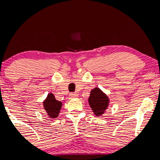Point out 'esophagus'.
<instances>
[{
  "label": "esophagus",
  "mask_w": 160,
  "mask_h": 160,
  "mask_svg": "<svg viewBox=\"0 0 160 160\" xmlns=\"http://www.w3.org/2000/svg\"><path fill=\"white\" fill-rule=\"evenodd\" d=\"M78 94H76V93H71V94H70V97H71V98H78Z\"/></svg>",
  "instance_id": "34e87169"
}]
</instances>
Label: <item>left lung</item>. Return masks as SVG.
Masks as SVG:
<instances>
[{"instance_id": "8db88e82", "label": "left lung", "mask_w": 160, "mask_h": 160, "mask_svg": "<svg viewBox=\"0 0 160 160\" xmlns=\"http://www.w3.org/2000/svg\"><path fill=\"white\" fill-rule=\"evenodd\" d=\"M88 101L93 113L98 117L103 114L109 103L108 97L99 88H94L92 89Z\"/></svg>"}]
</instances>
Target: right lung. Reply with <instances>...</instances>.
<instances>
[{
  "mask_svg": "<svg viewBox=\"0 0 160 160\" xmlns=\"http://www.w3.org/2000/svg\"><path fill=\"white\" fill-rule=\"evenodd\" d=\"M62 104V102L55 98L54 95L49 93L43 102V108L50 118H56L61 110Z\"/></svg>",
  "mask_w": 160,
  "mask_h": 160,
  "instance_id": "add662e5",
  "label": "right lung"
}]
</instances>
